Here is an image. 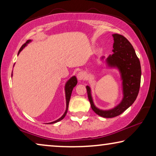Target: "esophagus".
Wrapping results in <instances>:
<instances>
[{"label": "esophagus", "instance_id": "1", "mask_svg": "<svg viewBox=\"0 0 156 156\" xmlns=\"http://www.w3.org/2000/svg\"><path fill=\"white\" fill-rule=\"evenodd\" d=\"M86 78V74L83 72H80L77 74V79L79 80H84Z\"/></svg>", "mask_w": 156, "mask_h": 156}]
</instances>
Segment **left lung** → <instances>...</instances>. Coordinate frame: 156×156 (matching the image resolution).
Returning a JSON list of instances; mask_svg holds the SVG:
<instances>
[{"instance_id": "left-lung-1", "label": "left lung", "mask_w": 156, "mask_h": 156, "mask_svg": "<svg viewBox=\"0 0 156 156\" xmlns=\"http://www.w3.org/2000/svg\"><path fill=\"white\" fill-rule=\"evenodd\" d=\"M112 35L114 40L113 45L114 53L108 56L106 62L110 67H117L121 72L123 91L122 101L112 110H100L93 103L90 88L89 86L86 87L91 108L97 115L104 118H113L119 116L133 104L139 92L141 77L139 59L132 44L124 36L119 34Z\"/></svg>"}]
</instances>
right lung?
Instances as JSON below:
<instances>
[{
	"instance_id": "1",
	"label": "right lung",
	"mask_w": 156,
	"mask_h": 156,
	"mask_svg": "<svg viewBox=\"0 0 156 156\" xmlns=\"http://www.w3.org/2000/svg\"><path fill=\"white\" fill-rule=\"evenodd\" d=\"M30 41H31V40H27V41L25 42V44H23L22 47H21L20 49V50H19L18 54L20 52V51L22 50L25 46H26V44L27 43H29V42ZM76 84H77V80H76V76H72V77L70 79V80H69V81H68L67 83H66V85H65V94H66V102H67V108H66V111H65V114H63V116H62L61 118H59V119H57V121H53V122H51L50 123H54L58 122V121H61L62 119H63L64 118H65V116H66V114H67V110H68V106H69V102L70 97H71L72 91V90H73L74 87L76 85Z\"/></svg>"
}]
</instances>
